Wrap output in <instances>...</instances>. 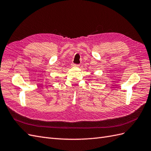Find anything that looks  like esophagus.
<instances>
[{"label":"esophagus","mask_w":151,"mask_h":151,"mask_svg":"<svg viewBox=\"0 0 151 151\" xmlns=\"http://www.w3.org/2000/svg\"><path fill=\"white\" fill-rule=\"evenodd\" d=\"M72 66L73 67H79V65L78 64H73Z\"/></svg>","instance_id":"34e87169"}]
</instances>
